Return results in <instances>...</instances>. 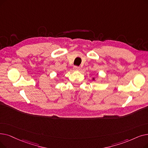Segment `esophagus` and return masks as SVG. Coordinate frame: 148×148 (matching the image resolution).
<instances>
[{"instance_id":"esophagus-1","label":"esophagus","mask_w":148,"mask_h":148,"mask_svg":"<svg viewBox=\"0 0 148 148\" xmlns=\"http://www.w3.org/2000/svg\"><path fill=\"white\" fill-rule=\"evenodd\" d=\"M74 69L75 71H80V67L79 66H74Z\"/></svg>"}]
</instances>
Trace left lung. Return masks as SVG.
Masks as SVG:
<instances>
[{
    "label": "left lung",
    "instance_id": "left-lung-1",
    "mask_svg": "<svg viewBox=\"0 0 148 148\" xmlns=\"http://www.w3.org/2000/svg\"><path fill=\"white\" fill-rule=\"evenodd\" d=\"M92 80H93L94 81H95V78H94V77H93V78H92Z\"/></svg>",
    "mask_w": 148,
    "mask_h": 148
}]
</instances>
